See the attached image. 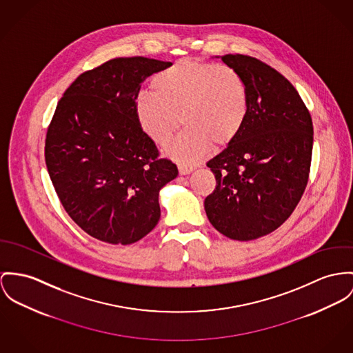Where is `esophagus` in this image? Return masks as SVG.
<instances>
[{
	"label": "esophagus",
	"instance_id": "1",
	"mask_svg": "<svg viewBox=\"0 0 353 353\" xmlns=\"http://www.w3.org/2000/svg\"><path fill=\"white\" fill-rule=\"evenodd\" d=\"M179 172H180L181 176H185V174H190V172H192V168L180 165V166H179Z\"/></svg>",
	"mask_w": 353,
	"mask_h": 353
}]
</instances>
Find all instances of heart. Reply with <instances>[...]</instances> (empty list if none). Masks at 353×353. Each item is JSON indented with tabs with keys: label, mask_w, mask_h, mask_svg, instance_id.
Masks as SVG:
<instances>
[{
	"label": "heart",
	"mask_w": 353,
	"mask_h": 353,
	"mask_svg": "<svg viewBox=\"0 0 353 353\" xmlns=\"http://www.w3.org/2000/svg\"><path fill=\"white\" fill-rule=\"evenodd\" d=\"M150 85L153 92L134 99L137 123L152 142L165 146L183 119L187 128L166 149L177 163H200L214 142L231 143L247 121V84L228 65L181 59L157 72Z\"/></svg>",
	"instance_id": "obj_1"
}]
</instances>
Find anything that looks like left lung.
<instances>
[{"instance_id":"1","label":"left lung","mask_w":353,"mask_h":353,"mask_svg":"<svg viewBox=\"0 0 353 353\" xmlns=\"http://www.w3.org/2000/svg\"><path fill=\"white\" fill-rule=\"evenodd\" d=\"M221 60L243 78L250 98L242 132L210 160L216 188L204 208L217 231L234 241H252L282 225L306 188L312 117L294 85L266 63L247 54Z\"/></svg>"}]
</instances>
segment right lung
Wrapping results in <instances>:
<instances>
[{
  "instance_id": "obj_1",
  "label": "right lung",
  "mask_w": 353,
  "mask_h": 353,
  "mask_svg": "<svg viewBox=\"0 0 353 353\" xmlns=\"http://www.w3.org/2000/svg\"><path fill=\"white\" fill-rule=\"evenodd\" d=\"M170 61L117 57L85 71L59 101L46 138V163L70 217L92 238L132 244L159 223V194L177 166L159 159L134 114L141 83Z\"/></svg>"
}]
</instances>
